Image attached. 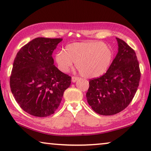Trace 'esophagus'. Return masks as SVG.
Wrapping results in <instances>:
<instances>
[{
    "mask_svg": "<svg viewBox=\"0 0 151 151\" xmlns=\"http://www.w3.org/2000/svg\"><path fill=\"white\" fill-rule=\"evenodd\" d=\"M78 79V77H77V76H72V81L73 83L76 82Z\"/></svg>",
    "mask_w": 151,
    "mask_h": 151,
    "instance_id": "34e87169",
    "label": "esophagus"
}]
</instances>
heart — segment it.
Returning a JSON list of instances; mask_svg holds the SVG:
<instances>
[{"instance_id": "heart-1", "label": "heart", "mask_w": 151, "mask_h": 151, "mask_svg": "<svg viewBox=\"0 0 151 151\" xmlns=\"http://www.w3.org/2000/svg\"><path fill=\"white\" fill-rule=\"evenodd\" d=\"M111 59L112 51L109 46L94 41L68 44L64 51L57 52L55 57L61 71H69L75 62L81 75L87 78L103 75L109 66Z\"/></svg>"}]
</instances>
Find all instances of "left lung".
I'll return each instance as SVG.
<instances>
[{
	"label": "left lung",
	"instance_id": "obj_1",
	"mask_svg": "<svg viewBox=\"0 0 151 151\" xmlns=\"http://www.w3.org/2000/svg\"><path fill=\"white\" fill-rule=\"evenodd\" d=\"M118 52L103 75L89 81L87 101L96 113L114 115L128 106L138 88L140 73L136 54L122 40L116 37Z\"/></svg>",
	"mask_w": 151,
	"mask_h": 151
}]
</instances>
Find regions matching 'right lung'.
Instances as JSON below:
<instances>
[{"instance_id":"obj_1","label":"right lung","mask_w":151,"mask_h":151,"mask_svg":"<svg viewBox=\"0 0 151 151\" xmlns=\"http://www.w3.org/2000/svg\"><path fill=\"white\" fill-rule=\"evenodd\" d=\"M61 38L37 37L17 53L10 76V88L19 106L31 115L46 117L55 113L71 76L54 65L52 55Z\"/></svg>"}]
</instances>
